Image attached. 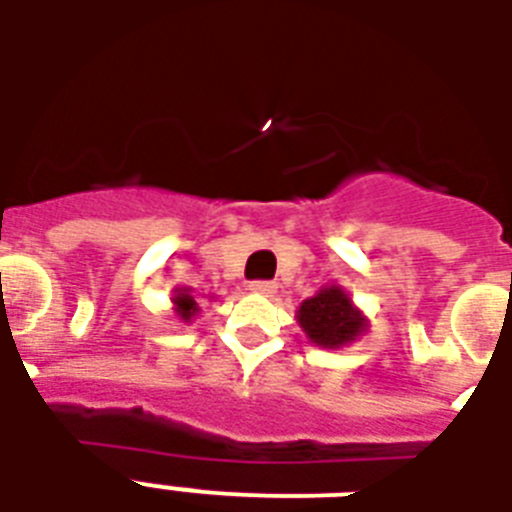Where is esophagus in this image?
Listing matches in <instances>:
<instances>
[{
    "label": "esophagus",
    "mask_w": 512,
    "mask_h": 512,
    "mask_svg": "<svg viewBox=\"0 0 512 512\" xmlns=\"http://www.w3.org/2000/svg\"><path fill=\"white\" fill-rule=\"evenodd\" d=\"M249 289H252L255 295L271 297V295H276L279 284H276V281H252V284H249Z\"/></svg>",
    "instance_id": "1"
}]
</instances>
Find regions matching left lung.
I'll list each match as a JSON object with an SVG mask.
<instances>
[{
    "instance_id": "left-lung-1",
    "label": "left lung",
    "mask_w": 512,
    "mask_h": 512,
    "mask_svg": "<svg viewBox=\"0 0 512 512\" xmlns=\"http://www.w3.org/2000/svg\"><path fill=\"white\" fill-rule=\"evenodd\" d=\"M297 324L321 348H342L364 335L366 319L340 287H324L297 308Z\"/></svg>"
}]
</instances>
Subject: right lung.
I'll use <instances>...</instances> for the list:
<instances>
[{"label":"right lung","mask_w":512,"mask_h":512,"mask_svg":"<svg viewBox=\"0 0 512 512\" xmlns=\"http://www.w3.org/2000/svg\"><path fill=\"white\" fill-rule=\"evenodd\" d=\"M172 303H175V313L183 321H191L196 313H199V303L191 297V289H175V297H172Z\"/></svg>","instance_id":"1"}]
</instances>
